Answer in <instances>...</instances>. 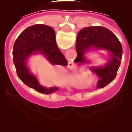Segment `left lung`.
<instances>
[{"label":"left lung","instance_id":"8db88e82","mask_svg":"<svg viewBox=\"0 0 132 132\" xmlns=\"http://www.w3.org/2000/svg\"><path fill=\"white\" fill-rule=\"evenodd\" d=\"M91 49L106 50L110 53V60L102 67H91L90 69L99 77L97 88H102L116 77L121 63L122 46L110 30L104 27H85L78 33L76 49L77 57L75 63L83 64L87 62L85 54Z\"/></svg>","mask_w":132,"mask_h":132}]
</instances>
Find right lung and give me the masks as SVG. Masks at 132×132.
<instances>
[{
  "label": "right lung",
  "mask_w": 132,
  "mask_h": 132,
  "mask_svg": "<svg viewBox=\"0 0 132 132\" xmlns=\"http://www.w3.org/2000/svg\"><path fill=\"white\" fill-rule=\"evenodd\" d=\"M42 53L52 64L67 66V61L56 43L55 32L52 27L37 24L27 27L19 35L14 44L13 62L17 74L23 83L43 94H52L57 88H46L39 85L37 78L26 66V60L34 53Z\"/></svg>",
  "instance_id": "1"
}]
</instances>
